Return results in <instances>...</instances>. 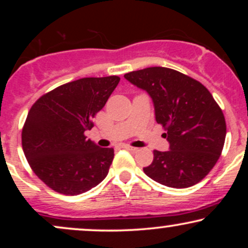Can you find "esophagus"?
Listing matches in <instances>:
<instances>
[{
	"label": "esophagus",
	"instance_id": "esophagus-1",
	"mask_svg": "<svg viewBox=\"0 0 248 248\" xmlns=\"http://www.w3.org/2000/svg\"><path fill=\"white\" fill-rule=\"evenodd\" d=\"M124 148H126L127 150H129V152H133V153L139 152V148H135V147H132V146H126Z\"/></svg>",
	"mask_w": 248,
	"mask_h": 248
}]
</instances>
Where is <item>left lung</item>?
I'll return each instance as SVG.
<instances>
[{
	"mask_svg": "<svg viewBox=\"0 0 248 248\" xmlns=\"http://www.w3.org/2000/svg\"><path fill=\"white\" fill-rule=\"evenodd\" d=\"M124 78L153 99L155 118L170 147L154 150L148 177L175 189L197 184L211 171L223 150L226 122L223 110L203 84L168 67H147Z\"/></svg>",
	"mask_w": 248,
	"mask_h": 248,
	"instance_id": "left-lung-1",
	"label": "left lung"
}]
</instances>
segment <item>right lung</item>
I'll use <instances>...</instances> for the list:
<instances>
[{
  "label": "right lung",
  "instance_id": "right-lung-1",
  "mask_svg": "<svg viewBox=\"0 0 248 248\" xmlns=\"http://www.w3.org/2000/svg\"><path fill=\"white\" fill-rule=\"evenodd\" d=\"M119 81L118 76L78 79L42 95L30 108L22 130L24 155L55 191L80 195L107 176L114 149L96 146L85 132Z\"/></svg>",
  "mask_w": 248,
  "mask_h": 248
}]
</instances>
